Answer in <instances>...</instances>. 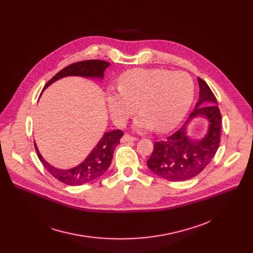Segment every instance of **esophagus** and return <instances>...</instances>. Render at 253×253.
<instances>
[{
	"instance_id": "obj_1",
	"label": "esophagus",
	"mask_w": 253,
	"mask_h": 253,
	"mask_svg": "<svg viewBox=\"0 0 253 253\" xmlns=\"http://www.w3.org/2000/svg\"><path fill=\"white\" fill-rule=\"evenodd\" d=\"M136 140H137V137L131 136L130 134H125V135L122 137V139H121L122 142H130V141H136Z\"/></svg>"
}]
</instances>
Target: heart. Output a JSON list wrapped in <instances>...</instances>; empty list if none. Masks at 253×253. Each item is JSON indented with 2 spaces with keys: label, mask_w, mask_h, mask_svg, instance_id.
<instances>
[{
  "label": "heart",
  "mask_w": 253,
  "mask_h": 253,
  "mask_svg": "<svg viewBox=\"0 0 253 253\" xmlns=\"http://www.w3.org/2000/svg\"><path fill=\"white\" fill-rule=\"evenodd\" d=\"M119 92L108 95L114 121L123 125L138 109L137 129L168 132L187 114L194 98L193 79L185 72L165 69H133L119 78Z\"/></svg>",
  "instance_id": "1"
}]
</instances>
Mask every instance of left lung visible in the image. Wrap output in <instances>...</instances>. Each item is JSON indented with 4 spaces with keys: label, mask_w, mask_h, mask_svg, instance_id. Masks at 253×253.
Masks as SVG:
<instances>
[{
    "label": "left lung",
    "mask_w": 253,
    "mask_h": 253,
    "mask_svg": "<svg viewBox=\"0 0 253 253\" xmlns=\"http://www.w3.org/2000/svg\"><path fill=\"white\" fill-rule=\"evenodd\" d=\"M199 100L185 124L171 136L154 142L147 166L156 175L170 181H184L197 176L212 160L220 144L221 113L216 98L204 80L198 77ZM209 105H207V104ZM206 116L210 122L207 136L192 141L186 135L187 125L197 116Z\"/></svg>",
    "instance_id": "8db88e82"
}]
</instances>
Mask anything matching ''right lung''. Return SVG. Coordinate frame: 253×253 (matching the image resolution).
<instances>
[{
	"mask_svg": "<svg viewBox=\"0 0 253 253\" xmlns=\"http://www.w3.org/2000/svg\"><path fill=\"white\" fill-rule=\"evenodd\" d=\"M109 65L110 63L102 60H86L73 63L58 72L49 82H47L44 89L51 85L53 82L67 76L103 78L104 71L107 67H109ZM123 135V131L119 129L105 133L97 144V146L89 154V156L77 167L68 170L55 168L46 162L38 151L36 144L35 149L44 167L59 181L71 186L82 185L98 178L109 168L113 158L114 149L120 143V139Z\"/></svg>",
	"mask_w": 253,
	"mask_h": 253,
	"instance_id": "obj_1",
	"label": "right lung"
}]
</instances>
